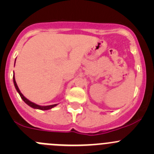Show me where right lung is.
<instances>
[{
	"label": "right lung",
	"mask_w": 154,
	"mask_h": 154,
	"mask_svg": "<svg viewBox=\"0 0 154 154\" xmlns=\"http://www.w3.org/2000/svg\"><path fill=\"white\" fill-rule=\"evenodd\" d=\"M13 83H14V86H15V89H16V91L18 92L19 95L21 96V99H22V100H24V101L25 102V103H27L28 106L32 107V108L36 109H40V110H48V109H52L53 107L56 106L57 105V104H54V105H49V106H40V105L35 104V103H32V102H31L30 100H29L28 99L26 98V97L23 95L22 93L21 92V91H20L19 88H18V85H17L16 81H15V76L14 75H13Z\"/></svg>",
	"instance_id": "add662e5"
}]
</instances>
